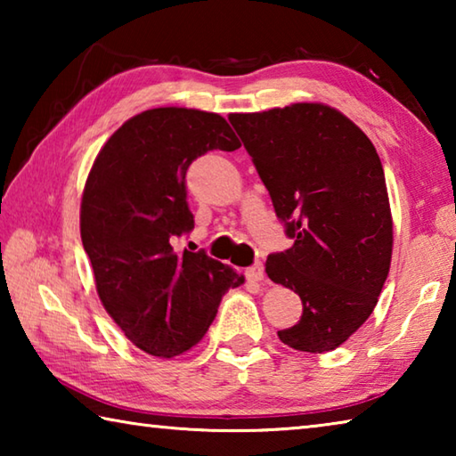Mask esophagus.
<instances>
[{"label":"esophagus","instance_id":"34e87169","mask_svg":"<svg viewBox=\"0 0 456 456\" xmlns=\"http://www.w3.org/2000/svg\"><path fill=\"white\" fill-rule=\"evenodd\" d=\"M245 275H247V280L249 281H261L264 280V275H265V272H264V264H253L251 267H247V272H245Z\"/></svg>","mask_w":456,"mask_h":456}]
</instances>
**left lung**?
<instances>
[{"mask_svg": "<svg viewBox=\"0 0 456 456\" xmlns=\"http://www.w3.org/2000/svg\"><path fill=\"white\" fill-rule=\"evenodd\" d=\"M229 122L293 239L265 264L269 280L304 304L296 326L277 336L299 352L336 350L370 318L388 277L392 215L380 157L350 118L323 104Z\"/></svg>", "mask_w": 456, "mask_h": 456, "instance_id": "left-lung-1", "label": "left lung"}]
</instances>
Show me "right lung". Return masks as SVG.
<instances>
[{"label": "right lung", "instance_id": "1", "mask_svg": "<svg viewBox=\"0 0 456 456\" xmlns=\"http://www.w3.org/2000/svg\"><path fill=\"white\" fill-rule=\"evenodd\" d=\"M241 146L227 120L192 108H152L126 120L98 152L82 195L80 235L100 302L136 348L173 358L191 350L243 275L173 249L195 219L187 168L209 151Z\"/></svg>", "mask_w": 456, "mask_h": 456}]
</instances>
